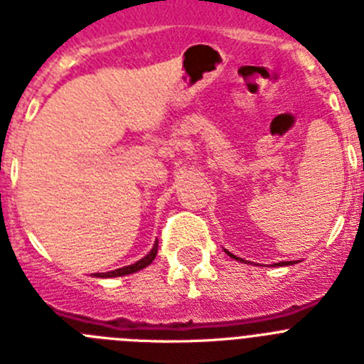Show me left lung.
<instances>
[{"mask_svg":"<svg viewBox=\"0 0 364 364\" xmlns=\"http://www.w3.org/2000/svg\"><path fill=\"white\" fill-rule=\"evenodd\" d=\"M225 252H227V250H225ZM227 254L230 255V257H234L235 261H243V259H239V257H235L234 254H230V252H227ZM290 264H296V263H294V261H281V263H276V267H290Z\"/></svg>","mask_w":364,"mask_h":364,"instance_id":"1","label":"left lung"}]
</instances>
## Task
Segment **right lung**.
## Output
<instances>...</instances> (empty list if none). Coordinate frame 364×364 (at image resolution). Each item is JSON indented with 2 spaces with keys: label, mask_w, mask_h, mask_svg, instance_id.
I'll use <instances>...</instances> for the list:
<instances>
[{
  "label": "right lung",
  "mask_w": 364,
  "mask_h": 364,
  "mask_svg": "<svg viewBox=\"0 0 364 364\" xmlns=\"http://www.w3.org/2000/svg\"><path fill=\"white\" fill-rule=\"evenodd\" d=\"M156 254H158V241L154 243L152 250L149 252V254L143 257V259L136 261L134 264H129V267H123V268H117V270H112V272H97V274H94V277H119V276H129V274H134V272L137 270H143L145 267H149L150 263H152L154 259H156Z\"/></svg>",
  "instance_id": "obj_1"
}]
</instances>
